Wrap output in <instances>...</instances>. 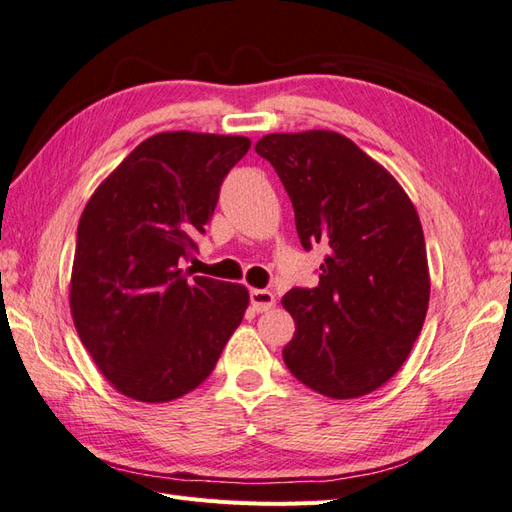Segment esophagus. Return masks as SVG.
I'll list each match as a JSON object with an SVG mask.
<instances>
[{"label": "esophagus", "mask_w": 512, "mask_h": 512, "mask_svg": "<svg viewBox=\"0 0 512 512\" xmlns=\"http://www.w3.org/2000/svg\"><path fill=\"white\" fill-rule=\"evenodd\" d=\"M249 304H252V309L256 313H263V311H269L271 306L276 304V298H274V293H271V291L252 289V291H249Z\"/></svg>", "instance_id": "34e87169"}]
</instances>
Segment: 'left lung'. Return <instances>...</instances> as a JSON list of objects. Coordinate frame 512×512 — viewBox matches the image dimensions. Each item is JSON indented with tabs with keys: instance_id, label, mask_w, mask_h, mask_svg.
Here are the masks:
<instances>
[{
	"instance_id": "1",
	"label": "left lung",
	"mask_w": 512,
	"mask_h": 512,
	"mask_svg": "<svg viewBox=\"0 0 512 512\" xmlns=\"http://www.w3.org/2000/svg\"><path fill=\"white\" fill-rule=\"evenodd\" d=\"M256 153L287 190L302 247H326L320 285L282 298L295 320L282 359L331 399L381 388L410 355L429 304L425 236L410 197L335 131L265 135Z\"/></svg>"
}]
</instances>
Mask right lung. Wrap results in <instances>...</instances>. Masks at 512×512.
Wrapping results in <instances>:
<instances>
[{
    "label": "right lung",
    "mask_w": 512,
    "mask_h": 512,
    "mask_svg": "<svg viewBox=\"0 0 512 512\" xmlns=\"http://www.w3.org/2000/svg\"><path fill=\"white\" fill-rule=\"evenodd\" d=\"M241 135L157 133L124 157L83 210L70 304L83 346L129 399L195 390L241 324L249 295L181 263L249 151Z\"/></svg>",
    "instance_id": "add662e5"
}]
</instances>
